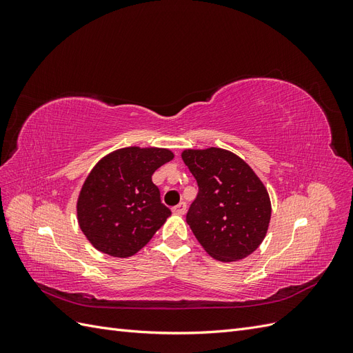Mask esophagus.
Listing matches in <instances>:
<instances>
[{
	"label": "esophagus",
	"mask_w": 353,
	"mask_h": 353,
	"mask_svg": "<svg viewBox=\"0 0 353 353\" xmlns=\"http://www.w3.org/2000/svg\"><path fill=\"white\" fill-rule=\"evenodd\" d=\"M172 212L175 213V215H184V213L187 212V205L184 201H181L178 206H175L174 209H172Z\"/></svg>",
	"instance_id": "34e87169"
}]
</instances>
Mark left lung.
I'll return each mask as SVG.
<instances>
[{"label":"left lung","instance_id":"left-lung-1","mask_svg":"<svg viewBox=\"0 0 353 353\" xmlns=\"http://www.w3.org/2000/svg\"><path fill=\"white\" fill-rule=\"evenodd\" d=\"M183 160L197 181L187 223L213 259L248 258L263 241L271 221L265 185L241 157L218 147L187 148Z\"/></svg>","mask_w":353,"mask_h":353}]
</instances>
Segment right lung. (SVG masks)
I'll use <instances>...</instances> for the list:
<instances>
[{
    "mask_svg": "<svg viewBox=\"0 0 353 353\" xmlns=\"http://www.w3.org/2000/svg\"><path fill=\"white\" fill-rule=\"evenodd\" d=\"M174 159L168 148L125 147L104 156L85 179L78 223L95 249L130 258L170 216L153 184L154 170Z\"/></svg>",
    "mask_w": 353,
    "mask_h": 353,
    "instance_id": "obj_1",
    "label": "right lung"
}]
</instances>
